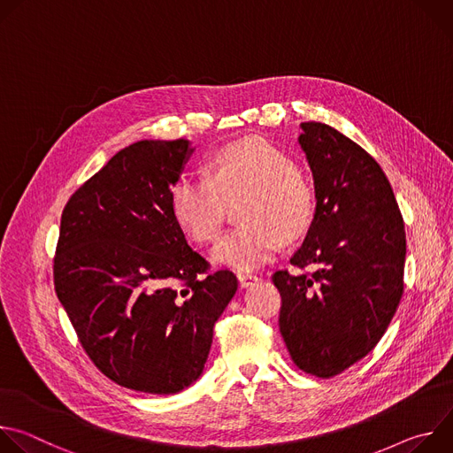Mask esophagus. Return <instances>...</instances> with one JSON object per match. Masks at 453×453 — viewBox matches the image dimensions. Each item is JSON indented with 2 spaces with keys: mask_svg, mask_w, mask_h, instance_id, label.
Here are the masks:
<instances>
[{
  "mask_svg": "<svg viewBox=\"0 0 453 453\" xmlns=\"http://www.w3.org/2000/svg\"><path fill=\"white\" fill-rule=\"evenodd\" d=\"M236 278H238V283H240V287H242V288H247V287H250L252 283H256V281H257V276L249 274V273H238V274H236Z\"/></svg>",
  "mask_w": 453,
  "mask_h": 453,
  "instance_id": "1",
  "label": "esophagus"
}]
</instances>
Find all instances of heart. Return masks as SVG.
<instances>
[{
    "mask_svg": "<svg viewBox=\"0 0 453 453\" xmlns=\"http://www.w3.org/2000/svg\"><path fill=\"white\" fill-rule=\"evenodd\" d=\"M210 177H179L170 189V210L180 229L197 243L217 238L229 203L247 196L240 220L215 245L213 262L249 273L271 262L285 236H299L311 219V196L294 173L292 161L260 138L220 149L210 161Z\"/></svg>",
    "mask_w": 453,
    "mask_h": 453,
    "instance_id": "1",
    "label": "heart"
}]
</instances>
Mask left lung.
I'll list each match as a JSON object with an SVG mask.
<instances>
[{
	"instance_id": "obj_1",
	"label": "left lung",
	"mask_w": 453,
	"mask_h": 453,
	"mask_svg": "<svg viewBox=\"0 0 453 453\" xmlns=\"http://www.w3.org/2000/svg\"><path fill=\"white\" fill-rule=\"evenodd\" d=\"M297 138L315 188V213L294 267L278 271L280 332L294 364L332 378L383 337L403 294L405 229L389 179L355 142L317 121Z\"/></svg>"
}]
</instances>
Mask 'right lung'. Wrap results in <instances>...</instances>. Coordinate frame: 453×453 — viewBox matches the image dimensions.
Wrapping results in <instances>:
<instances>
[{
  "instance_id": "add662e5",
  "label": "right lung",
  "mask_w": 453,
  "mask_h": 453,
  "mask_svg": "<svg viewBox=\"0 0 453 453\" xmlns=\"http://www.w3.org/2000/svg\"><path fill=\"white\" fill-rule=\"evenodd\" d=\"M188 140H143L112 156L68 201L53 281L82 348L118 385L175 395L204 371L213 326L236 294L172 217Z\"/></svg>"
}]
</instances>
